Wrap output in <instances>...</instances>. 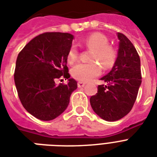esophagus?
Segmentation results:
<instances>
[{
    "instance_id": "34e87169",
    "label": "esophagus",
    "mask_w": 157,
    "mask_h": 157,
    "mask_svg": "<svg viewBox=\"0 0 157 157\" xmlns=\"http://www.w3.org/2000/svg\"><path fill=\"white\" fill-rule=\"evenodd\" d=\"M85 85H86V83H85V82H83V81H78V83H77V86H78L79 88L84 87V86H85Z\"/></svg>"
}]
</instances>
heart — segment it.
I'll return each instance as SVG.
<instances>
[{
    "mask_svg": "<svg viewBox=\"0 0 157 157\" xmlns=\"http://www.w3.org/2000/svg\"><path fill=\"white\" fill-rule=\"evenodd\" d=\"M79 44L94 50L90 59L95 62L89 63H81L72 67L71 76L77 81H89L99 76L102 71L101 64L104 69H110L116 63L117 50L109 45L108 38L102 33H93L80 41ZM78 56L79 53L76 46H71L67 54V61L69 64L74 63L78 59Z\"/></svg>",
    "mask_w": 157,
    "mask_h": 157,
    "instance_id": "heart-1",
    "label": "heart"
}]
</instances>
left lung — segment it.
<instances>
[{"label":"left lung","instance_id":"8db88e82","mask_svg":"<svg viewBox=\"0 0 157 157\" xmlns=\"http://www.w3.org/2000/svg\"><path fill=\"white\" fill-rule=\"evenodd\" d=\"M120 40L117 59L112 69L101 78L107 85L98 86L90 102L102 119L115 121L126 116L134 106L142 82L140 59L128 38L117 33Z\"/></svg>","mask_w":157,"mask_h":157}]
</instances>
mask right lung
Here are the masks:
<instances>
[{
    "label": "right lung",
    "instance_id": "right-lung-1",
    "mask_svg": "<svg viewBox=\"0 0 157 157\" xmlns=\"http://www.w3.org/2000/svg\"><path fill=\"white\" fill-rule=\"evenodd\" d=\"M72 40L69 33H42L30 40L17 57L13 77L18 98L37 119L51 121L59 117L77 88L67 66ZM60 77L68 78L69 83L57 86L55 81Z\"/></svg>",
    "mask_w": 157,
    "mask_h": 157
}]
</instances>
